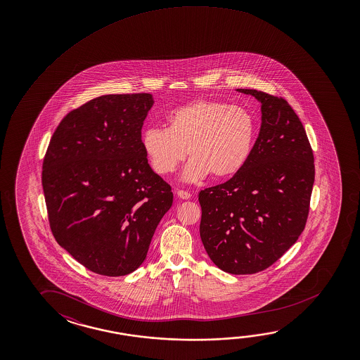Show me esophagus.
<instances>
[{"label":"esophagus","instance_id":"esophagus-1","mask_svg":"<svg viewBox=\"0 0 360 360\" xmlns=\"http://www.w3.org/2000/svg\"><path fill=\"white\" fill-rule=\"evenodd\" d=\"M176 195H177V197H179L181 200H189V198H191V193L186 192V191H182V189L176 191Z\"/></svg>","mask_w":360,"mask_h":360}]
</instances>
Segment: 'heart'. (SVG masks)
<instances>
[{
    "label": "heart",
    "mask_w": 360,
    "mask_h": 360,
    "mask_svg": "<svg viewBox=\"0 0 360 360\" xmlns=\"http://www.w3.org/2000/svg\"><path fill=\"white\" fill-rule=\"evenodd\" d=\"M165 120L167 129L150 128L142 139L149 163L162 176L176 171L188 153L186 182L208 174L227 179L245 168L254 150L257 120L248 108L200 99L176 108Z\"/></svg>",
    "instance_id": "obj_1"
}]
</instances>
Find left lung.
I'll return each mask as SVG.
<instances>
[{
    "mask_svg": "<svg viewBox=\"0 0 360 360\" xmlns=\"http://www.w3.org/2000/svg\"><path fill=\"white\" fill-rule=\"evenodd\" d=\"M261 103V128L248 165L227 182L198 195L200 235L222 271H262L289 250L305 229L314 154L289 103L254 89H237Z\"/></svg>",
    "mask_w": 360,
    "mask_h": 360,
    "instance_id": "obj_1",
    "label": "left lung"
}]
</instances>
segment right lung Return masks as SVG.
<instances>
[{
	"mask_svg": "<svg viewBox=\"0 0 360 360\" xmlns=\"http://www.w3.org/2000/svg\"><path fill=\"white\" fill-rule=\"evenodd\" d=\"M153 96L103 95L60 122L42 163L49 222L60 246L90 271L124 276L147 257L172 207L171 186L142 144Z\"/></svg>",
	"mask_w": 360,
	"mask_h": 360,
	"instance_id": "1",
	"label": "right lung"
}]
</instances>
